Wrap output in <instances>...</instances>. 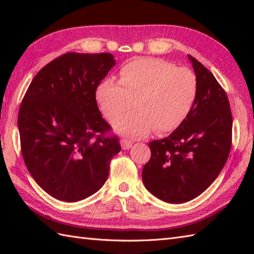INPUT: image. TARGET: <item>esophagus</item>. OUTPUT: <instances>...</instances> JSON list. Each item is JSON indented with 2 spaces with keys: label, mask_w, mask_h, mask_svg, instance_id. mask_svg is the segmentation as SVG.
Returning a JSON list of instances; mask_svg holds the SVG:
<instances>
[{
  "label": "esophagus",
  "mask_w": 254,
  "mask_h": 254,
  "mask_svg": "<svg viewBox=\"0 0 254 254\" xmlns=\"http://www.w3.org/2000/svg\"><path fill=\"white\" fill-rule=\"evenodd\" d=\"M120 143H121V147L123 149H128V148L132 147V142H130L127 138H122L121 141H120Z\"/></svg>",
  "instance_id": "obj_1"
}]
</instances>
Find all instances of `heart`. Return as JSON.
I'll use <instances>...</instances> for the list:
<instances>
[{"instance_id": "1", "label": "heart", "mask_w": 254, "mask_h": 254, "mask_svg": "<svg viewBox=\"0 0 254 254\" xmlns=\"http://www.w3.org/2000/svg\"><path fill=\"white\" fill-rule=\"evenodd\" d=\"M197 78L191 69L177 67L168 61L153 58L135 59L124 64L119 83L107 78L98 85L96 99L116 130L123 135L139 137L155 131H176L187 120L195 104Z\"/></svg>"}]
</instances>
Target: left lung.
I'll return each instance as SVG.
<instances>
[{
	"label": "left lung",
	"mask_w": 254,
	"mask_h": 254,
	"mask_svg": "<svg viewBox=\"0 0 254 254\" xmlns=\"http://www.w3.org/2000/svg\"><path fill=\"white\" fill-rule=\"evenodd\" d=\"M198 91L187 120L168 137L149 143L145 188L168 203L195 198L216 179L229 156L233 116L227 94L201 62L189 56Z\"/></svg>",
	"instance_id": "left-lung-1"
}]
</instances>
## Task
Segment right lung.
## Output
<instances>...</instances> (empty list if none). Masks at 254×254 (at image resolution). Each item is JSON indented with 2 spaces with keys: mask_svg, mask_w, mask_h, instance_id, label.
I'll list each match as a JSON object with an SVG mask.
<instances>
[{
  "mask_svg": "<svg viewBox=\"0 0 254 254\" xmlns=\"http://www.w3.org/2000/svg\"><path fill=\"white\" fill-rule=\"evenodd\" d=\"M115 64L111 53H65L36 74L21 101L25 165L42 190L60 201L98 191L121 150L96 101L97 87Z\"/></svg>",
  "mask_w": 254,
  "mask_h": 254,
  "instance_id": "right-lung-1",
  "label": "right lung"
}]
</instances>
